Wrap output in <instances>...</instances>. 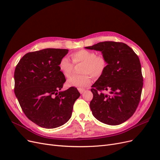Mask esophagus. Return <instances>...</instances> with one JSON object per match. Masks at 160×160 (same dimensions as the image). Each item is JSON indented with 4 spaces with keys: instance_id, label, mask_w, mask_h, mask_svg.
<instances>
[{
    "instance_id": "esophagus-1",
    "label": "esophagus",
    "mask_w": 160,
    "mask_h": 160,
    "mask_svg": "<svg viewBox=\"0 0 160 160\" xmlns=\"http://www.w3.org/2000/svg\"><path fill=\"white\" fill-rule=\"evenodd\" d=\"M78 90H79V93H80L81 94H83V93H84V92L85 91V90L83 89H78Z\"/></svg>"
}]
</instances>
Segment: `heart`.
I'll use <instances>...</instances> for the list:
<instances>
[{
  "instance_id": "b5f03b06",
  "label": "heart",
  "mask_w": 160,
  "mask_h": 160,
  "mask_svg": "<svg viewBox=\"0 0 160 160\" xmlns=\"http://www.w3.org/2000/svg\"><path fill=\"white\" fill-rule=\"evenodd\" d=\"M71 58L75 64H84L81 70V73L84 75L72 76L67 81L68 86L79 89L89 86L92 82L90 75L94 77H100L108 65L105 57L103 55H97V53L93 51L82 49L72 53ZM58 67L62 75L69 77L73 69V64L68 58L64 57L59 61Z\"/></svg>"
}]
</instances>
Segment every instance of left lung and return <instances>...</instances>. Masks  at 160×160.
<instances>
[{"label":"left lung","instance_id":"1","mask_svg":"<svg viewBox=\"0 0 160 160\" xmlns=\"http://www.w3.org/2000/svg\"><path fill=\"white\" fill-rule=\"evenodd\" d=\"M85 48L101 51L108 62L103 73L91 86L92 113L108 125L125 122L135 113L141 98L143 76L138 56L123 42L105 41ZM104 90L110 94H105Z\"/></svg>","mask_w":160,"mask_h":160}]
</instances>
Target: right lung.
<instances>
[{
    "label": "right lung",
    "mask_w": 160,
    "mask_h": 160,
    "mask_svg": "<svg viewBox=\"0 0 160 160\" xmlns=\"http://www.w3.org/2000/svg\"><path fill=\"white\" fill-rule=\"evenodd\" d=\"M68 49H45L30 52L14 71V93L24 113L38 126L52 129L68 122L76 99L77 88L61 89L65 82L58 67Z\"/></svg>",
    "instance_id": "obj_1"
}]
</instances>
